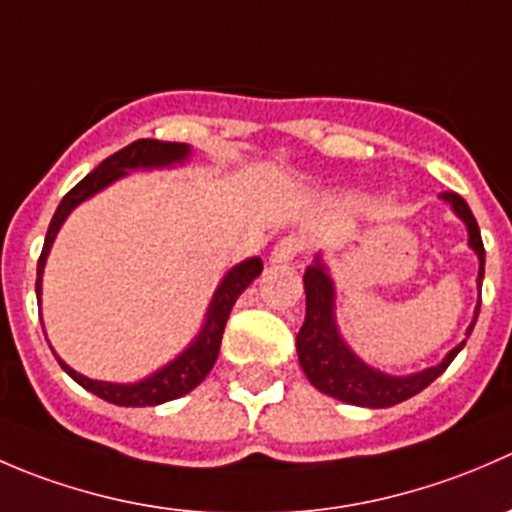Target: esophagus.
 Masks as SVG:
<instances>
[{"instance_id":"esophagus-1","label":"esophagus","mask_w":512,"mask_h":512,"mask_svg":"<svg viewBox=\"0 0 512 512\" xmlns=\"http://www.w3.org/2000/svg\"><path fill=\"white\" fill-rule=\"evenodd\" d=\"M299 250H302V240H297V237H282L275 245V250H272L270 262H275V265H287V262H292L294 257L299 255Z\"/></svg>"}]
</instances>
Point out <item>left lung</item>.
<instances>
[{"mask_svg":"<svg viewBox=\"0 0 512 512\" xmlns=\"http://www.w3.org/2000/svg\"><path fill=\"white\" fill-rule=\"evenodd\" d=\"M438 198L451 205L456 218L463 220L468 230V247L478 255V302L471 324L466 329L468 339L480 312V285H483L485 275L483 240H480L476 218H473L471 208L461 195L441 193ZM304 294H307V314H304V324L297 334L299 366H302L304 376L312 381L314 389L332 396V399L344 401V404L366 406V409H389V406L401 404V401L411 399L418 391L426 389L431 381H436L448 369V364L456 359L458 352L466 347V339H463L461 344H456L443 356L441 364L414 371V374H386V371L374 369L364 359H359L344 342L337 324V289H334V280L329 275L322 252H317L312 265L304 270Z\"/></svg>","mask_w":512,"mask_h":512,"instance_id":"1","label":"left lung"}]
</instances>
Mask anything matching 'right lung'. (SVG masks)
Returning <instances> with one entry per match:
<instances>
[{"label":"right lung","mask_w":512,"mask_h":512,"mask_svg":"<svg viewBox=\"0 0 512 512\" xmlns=\"http://www.w3.org/2000/svg\"><path fill=\"white\" fill-rule=\"evenodd\" d=\"M190 146L188 143H160L151 141V138H143V141L131 143L123 151L113 153L111 158L103 160L96 170H91L79 185L69 190L64 195V200L56 208L54 218H51L49 230H46L44 250H41L39 265H36V299H39L41 307V280H44V267L46 257H49L51 245H54L56 235H59L61 225L66 223L74 208H79L84 200L94 198L96 193L106 190L108 185L116 183V180L126 178L131 170H160V168H175V165H183L190 158ZM262 275V260L260 257H247L240 265H235L232 270L225 272V277L220 280L218 289L213 292V299L208 304V312H205V322L200 327V332L195 334L193 342L183 349L175 359H170L168 364L160 366V369L148 374L146 379L131 381V384H116V381H98L89 379V376L79 374L76 369H71L66 361H59L61 369L71 376L79 386H84L86 391L96 394L98 399L108 401V404L116 406H158L165 401L180 399V396L190 394L205 376L213 369L215 359H218L220 342H223V332L227 317L232 312V304L237 302L242 292ZM46 334V332H44Z\"/></svg>","instance_id":"right-lung-1"}]
</instances>
